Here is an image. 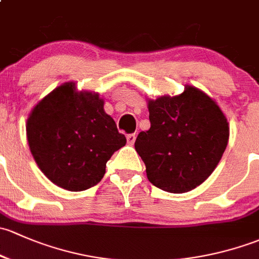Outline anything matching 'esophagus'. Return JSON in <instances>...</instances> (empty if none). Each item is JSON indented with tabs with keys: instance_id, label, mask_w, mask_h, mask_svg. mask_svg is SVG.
<instances>
[{
	"instance_id": "1",
	"label": "esophagus",
	"mask_w": 259,
	"mask_h": 259,
	"mask_svg": "<svg viewBox=\"0 0 259 259\" xmlns=\"http://www.w3.org/2000/svg\"><path fill=\"white\" fill-rule=\"evenodd\" d=\"M136 137H137V135H136V133H130V135H127V143L132 146L133 143H135Z\"/></svg>"
}]
</instances>
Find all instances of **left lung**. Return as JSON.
Here are the masks:
<instances>
[{"label":"left lung","mask_w":259,"mask_h":259,"mask_svg":"<svg viewBox=\"0 0 259 259\" xmlns=\"http://www.w3.org/2000/svg\"><path fill=\"white\" fill-rule=\"evenodd\" d=\"M148 131L135 148L149 182L170 193H185L203 183L220 163L229 127L217 103L193 86L181 95L148 101Z\"/></svg>","instance_id":"1"}]
</instances>
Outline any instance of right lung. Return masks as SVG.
<instances>
[{"label": "right lung", "instance_id": "1", "mask_svg": "<svg viewBox=\"0 0 259 259\" xmlns=\"http://www.w3.org/2000/svg\"><path fill=\"white\" fill-rule=\"evenodd\" d=\"M31 153L44 175L61 188L79 192L97 185L124 135L103 110L97 93L77 92L73 82L53 90L27 119Z\"/></svg>", "mask_w": 259, "mask_h": 259}]
</instances>
